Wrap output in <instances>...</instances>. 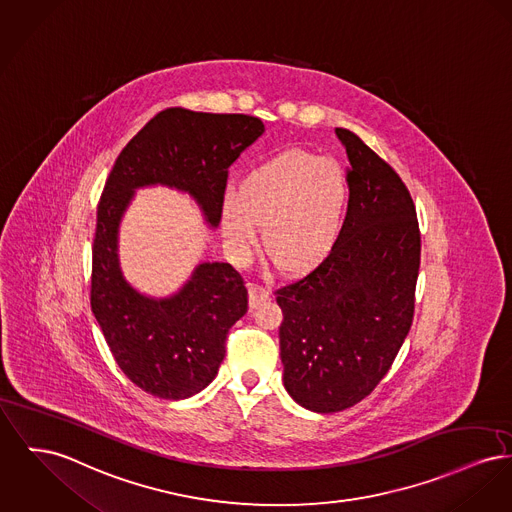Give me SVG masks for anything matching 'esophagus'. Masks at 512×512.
Returning <instances> with one entry per match:
<instances>
[{
	"label": "esophagus",
	"instance_id": "1",
	"mask_svg": "<svg viewBox=\"0 0 512 512\" xmlns=\"http://www.w3.org/2000/svg\"><path fill=\"white\" fill-rule=\"evenodd\" d=\"M271 300V292L263 286H257V284H251L249 286V307L251 309H257L259 305H263L265 301Z\"/></svg>",
	"mask_w": 512,
	"mask_h": 512
}]
</instances>
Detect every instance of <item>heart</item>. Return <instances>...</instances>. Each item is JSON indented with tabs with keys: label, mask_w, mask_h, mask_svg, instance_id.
Returning <instances> with one entry per match:
<instances>
[{
	"label": "heart",
	"mask_w": 512,
	"mask_h": 512,
	"mask_svg": "<svg viewBox=\"0 0 512 512\" xmlns=\"http://www.w3.org/2000/svg\"><path fill=\"white\" fill-rule=\"evenodd\" d=\"M350 183L338 162L290 151L245 176L241 191L228 189L220 226L236 261L245 263L265 226V249L288 272L319 265L342 234Z\"/></svg>",
	"instance_id": "1"
}]
</instances>
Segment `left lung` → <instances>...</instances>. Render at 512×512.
Masks as SVG:
<instances>
[{"label":"left lung","mask_w":512,"mask_h":512,"mask_svg":"<svg viewBox=\"0 0 512 512\" xmlns=\"http://www.w3.org/2000/svg\"><path fill=\"white\" fill-rule=\"evenodd\" d=\"M350 168L342 234L313 269L276 290L288 394L311 412L358 404L391 369L414 319L420 226L404 181L360 137L336 127Z\"/></svg>","instance_id":"obj_1"}]
</instances>
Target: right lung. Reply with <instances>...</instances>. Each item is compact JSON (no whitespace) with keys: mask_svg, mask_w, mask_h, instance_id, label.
I'll list each match as a JSON object with an SVG mask.
<instances>
[{"mask_svg":"<svg viewBox=\"0 0 512 512\" xmlns=\"http://www.w3.org/2000/svg\"><path fill=\"white\" fill-rule=\"evenodd\" d=\"M265 133L259 118L170 108L120 152L98 203L91 307L131 383L166 400L209 387L226 336L247 313V288L230 263H201L170 298H151L123 276L118 234L135 189L166 185L195 199L211 228L220 222L228 168Z\"/></svg>","mask_w":512,"mask_h":512,"instance_id":"obj_1","label":"right lung"}]
</instances>
